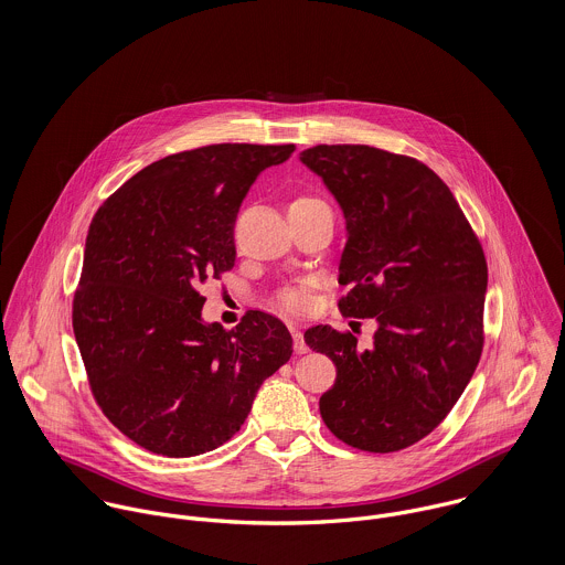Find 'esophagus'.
Here are the masks:
<instances>
[{"label": "esophagus", "instance_id": "1", "mask_svg": "<svg viewBox=\"0 0 565 565\" xmlns=\"http://www.w3.org/2000/svg\"><path fill=\"white\" fill-rule=\"evenodd\" d=\"M291 334H294V348H296V354H305L309 350V345L305 343V337L300 332V328H291Z\"/></svg>", "mask_w": 565, "mask_h": 565}]
</instances>
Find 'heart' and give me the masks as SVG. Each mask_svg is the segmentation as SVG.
Instances as JSON below:
<instances>
[{"label": "heart", "instance_id": "b5f03b06", "mask_svg": "<svg viewBox=\"0 0 565 565\" xmlns=\"http://www.w3.org/2000/svg\"><path fill=\"white\" fill-rule=\"evenodd\" d=\"M311 202H318V200L300 198V200L291 202L289 206H300V204H311ZM280 302H282V307H287V309H291V311H302V309L309 305V300H307L305 291H300V289H291V291H287V294L280 298Z\"/></svg>", "mask_w": 565, "mask_h": 565}]
</instances>
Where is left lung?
Returning a JSON list of instances; mask_svg holds the SVG:
<instances>
[{"instance_id":"8db88e82","label":"left lung","mask_w":565,"mask_h":565,"mask_svg":"<svg viewBox=\"0 0 565 565\" xmlns=\"http://www.w3.org/2000/svg\"><path fill=\"white\" fill-rule=\"evenodd\" d=\"M345 220L339 311L374 318L370 348L311 326L305 341L332 359L320 398L334 437L367 452L413 446L450 413L483 350L487 263L463 211L424 162L370 146L300 152Z\"/></svg>"}]
</instances>
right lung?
<instances>
[{
	"mask_svg": "<svg viewBox=\"0 0 565 565\" xmlns=\"http://www.w3.org/2000/svg\"><path fill=\"white\" fill-rule=\"evenodd\" d=\"M294 146L220 143L135 173L95 213L74 332L104 415L162 457H195L242 428L294 352L287 326L249 311L204 322L202 285L235 267L233 226L254 180Z\"/></svg>",
	"mask_w": 565,
	"mask_h": 565,
	"instance_id": "right-lung-1",
	"label": "right lung"
}]
</instances>
